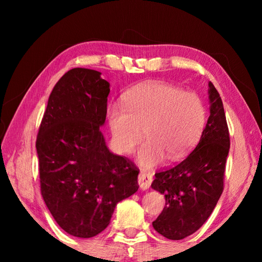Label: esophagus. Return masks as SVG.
Here are the masks:
<instances>
[{
	"instance_id": "obj_1",
	"label": "esophagus",
	"mask_w": 262,
	"mask_h": 262,
	"mask_svg": "<svg viewBox=\"0 0 262 262\" xmlns=\"http://www.w3.org/2000/svg\"><path fill=\"white\" fill-rule=\"evenodd\" d=\"M137 181H139L141 189H148L152 183V174L148 173V172H141Z\"/></svg>"
}]
</instances>
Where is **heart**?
Instances as JSON below:
<instances>
[{
    "label": "heart",
    "mask_w": 262,
    "mask_h": 262,
    "mask_svg": "<svg viewBox=\"0 0 262 262\" xmlns=\"http://www.w3.org/2000/svg\"><path fill=\"white\" fill-rule=\"evenodd\" d=\"M107 121L114 149L134 151L145 135L139 152L144 167H154L165 157L178 161L192 150L206 123L205 104L196 92L183 91L165 82H147L130 89L125 105H112Z\"/></svg>",
    "instance_id": "obj_1"
}]
</instances>
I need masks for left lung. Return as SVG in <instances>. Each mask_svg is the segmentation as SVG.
Instances as JSON below:
<instances>
[{
	"instance_id": "1",
	"label": "left lung",
	"mask_w": 262,
	"mask_h": 262,
	"mask_svg": "<svg viewBox=\"0 0 262 262\" xmlns=\"http://www.w3.org/2000/svg\"><path fill=\"white\" fill-rule=\"evenodd\" d=\"M210 114L192 152L176 166L155 174L151 187L165 196L152 227L167 239L180 241L200 229L223 192L230 149L229 128L219 91L209 82Z\"/></svg>"
}]
</instances>
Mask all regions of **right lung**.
<instances>
[{"label":"right lung","instance_id":"obj_1","mask_svg":"<svg viewBox=\"0 0 262 262\" xmlns=\"http://www.w3.org/2000/svg\"><path fill=\"white\" fill-rule=\"evenodd\" d=\"M100 75L74 68L59 79L35 142L43 201L59 227L78 238L107 228L117 203L139 189V168L111 152L100 132L110 94Z\"/></svg>","mask_w":262,"mask_h":262}]
</instances>
